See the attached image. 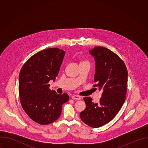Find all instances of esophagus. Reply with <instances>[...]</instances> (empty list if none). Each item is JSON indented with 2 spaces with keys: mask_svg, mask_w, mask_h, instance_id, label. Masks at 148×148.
Segmentation results:
<instances>
[{
  "mask_svg": "<svg viewBox=\"0 0 148 148\" xmlns=\"http://www.w3.org/2000/svg\"><path fill=\"white\" fill-rule=\"evenodd\" d=\"M71 98L74 100H79L81 99V97L79 96H78V95H73L71 97Z\"/></svg>",
  "mask_w": 148,
  "mask_h": 148,
  "instance_id": "34e87169",
  "label": "esophagus"
}]
</instances>
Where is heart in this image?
Returning <instances> with one entry per match:
<instances>
[{"mask_svg": "<svg viewBox=\"0 0 148 148\" xmlns=\"http://www.w3.org/2000/svg\"><path fill=\"white\" fill-rule=\"evenodd\" d=\"M82 62H86V61H82Z\"/></svg>", "mask_w": 148, "mask_h": 148, "instance_id": "heart-1", "label": "heart"}]
</instances>
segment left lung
<instances>
[{"instance_id": "1", "label": "left lung", "mask_w": 148, "mask_h": 148, "mask_svg": "<svg viewBox=\"0 0 148 148\" xmlns=\"http://www.w3.org/2000/svg\"><path fill=\"white\" fill-rule=\"evenodd\" d=\"M94 58L95 73L94 87L102 91L98 103L90 97L84 98L86 108L79 114L81 120L92 128H99L110 122L125 102L128 70L123 61L114 52L103 47L89 51Z\"/></svg>"}]
</instances>
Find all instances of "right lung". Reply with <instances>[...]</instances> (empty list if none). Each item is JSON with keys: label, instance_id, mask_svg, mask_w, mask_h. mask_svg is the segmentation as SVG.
Returning <instances> with one entry per match:
<instances>
[{"label": "right lung", "instance_id": "add662e5", "mask_svg": "<svg viewBox=\"0 0 148 148\" xmlns=\"http://www.w3.org/2000/svg\"><path fill=\"white\" fill-rule=\"evenodd\" d=\"M66 52L49 48L32 56L23 66L18 77L21 105L27 115L41 125L56 121L62 105L67 102V94H58L49 89L50 80L56 79Z\"/></svg>", "mask_w": 148, "mask_h": 148}]
</instances>
